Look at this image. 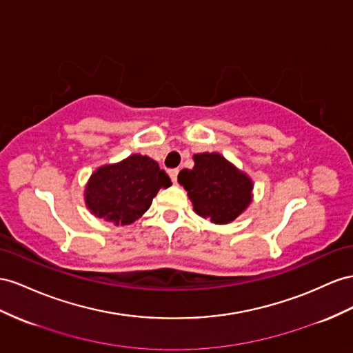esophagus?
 <instances>
[{"mask_svg":"<svg viewBox=\"0 0 353 353\" xmlns=\"http://www.w3.org/2000/svg\"><path fill=\"white\" fill-rule=\"evenodd\" d=\"M178 172H179L178 169H170V170H168V175H169V178H170V179H172V183H176Z\"/></svg>","mask_w":353,"mask_h":353,"instance_id":"34e87169","label":"esophagus"}]
</instances>
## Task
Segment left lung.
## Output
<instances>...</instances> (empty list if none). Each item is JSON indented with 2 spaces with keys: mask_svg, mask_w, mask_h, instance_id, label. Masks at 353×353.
Segmentation results:
<instances>
[{
  "mask_svg": "<svg viewBox=\"0 0 353 353\" xmlns=\"http://www.w3.org/2000/svg\"><path fill=\"white\" fill-rule=\"evenodd\" d=\"M193 160V169L181 170L178 183L192 200L194 212L214 224L234 221L252 202L251 176L220 153H199Z\"/></svg>",
  "mask_w": 353,
  "mask_h": 353,
  "instance_id": "obj_1",
  "label": "left lung"
}]
</instances>
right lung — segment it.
Returning <instances> with one entry per match:
<instances>
[{
	"label": "right lung",
	"instance_id": "right-lung-1",
	"mask_svg": "<svg viewBox=\"0 0 353 353\" xmlns=\"http://www.w3.org/2000/svg\"><path fill=\"white\" fill-rule=\"evenodd\" d=\"M170 185L156 160L130 154L92 172L84 187V203L97 218L114 225H129L148 211L160 188Z\"/></svg>",
	"mask_w": 353,
	"mask_h": 353
}]
</instances>
